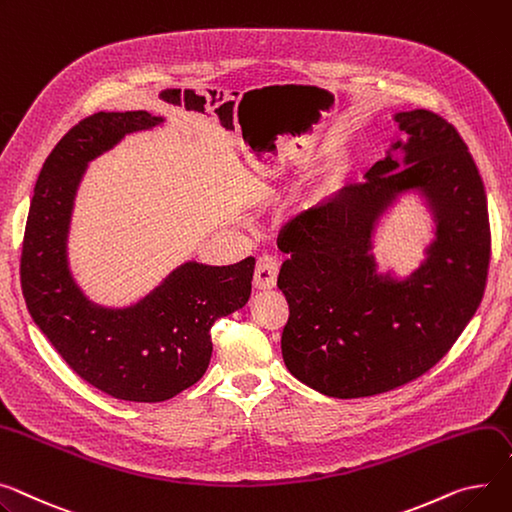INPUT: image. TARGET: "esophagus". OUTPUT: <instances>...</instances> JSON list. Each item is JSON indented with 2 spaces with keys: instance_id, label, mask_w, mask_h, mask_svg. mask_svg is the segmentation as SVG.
I'll return each mask as SVG.
<instances>
[{
  "instance_id": "obj_1",
  "label": "esophagus",
  "mask_w": 512,
  "mask_h": 512,
  "mask_svg": "<svg viewBox=\"0 0 512 512\" xmlns=\"http://www.w3.org/2000/svg\"><path fill=\"white\" fill-rule=\"evenodd\" d=\"M278 261L274 257H259L255 263V271H253V286L257 290H271L278 282Z\"/></svg>"
}]
</instances>
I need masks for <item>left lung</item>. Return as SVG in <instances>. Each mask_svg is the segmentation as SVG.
<instances>
[{
    "label": "left lung",
    "mask_w": 512,
    "mask_h": 512,
    "mask_svg": "<svg viewBox=\"0 0 512 512\" xmlns=\"http://www.w3.org/2000/svg\"><path fill=\"white\" fill-rule=\"evenodd\" d=\"M395 121L410 138L401 162H374L366 183L292 218L278 236L288 255L278 276L290 311L284 362L298 381L337 399L422 377L453 348L486 290L488 201L463 138L426 109ZM407 188L431 197L439 230L427 265L399 285L374 275L365 251L373 218Z\"/></svg>",
    "instance_id": "8db88e82"
}]
</instances>
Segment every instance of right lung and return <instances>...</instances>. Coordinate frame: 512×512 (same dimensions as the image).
I'll list each match as a JSON object with an SVG mask.
<instances>
[{"instance_id":"right-lung-1","label":"right lung","mask_w":512,"mask_h":512,"mask_svg":"<svg viewBox=\"0 0 512 512\" xmlns=\"http://www.w3.org/2000/svg\"><path fill=\"white\" fill-rule=\"evenodd\" d=\"M146 111L94 113L67 131L43 164L20 255L22 294L34 323L78 377L115 399L156 403L193 387L212 358V327L247 304L255 259L187 263L133 309L90 304L65 265V232L84 164L133 129Z\"/></svg>"}]
</instances>
